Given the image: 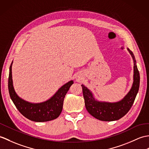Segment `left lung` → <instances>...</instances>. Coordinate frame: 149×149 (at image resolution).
I'll return each mask as SVG.
<instances>
[{
	"label": "left lung",
	"instance_id": "obj_1",
	"mask_svg": "<svg viewBox=\"0 0 149 149\" xmlns=\"http://www.w3.org/2000/svg\"><path fill=\"white\" fill-rule=\"evenodd\" d=\"M130 53L133 59L134 75L133 84L130 92L121 101L116 103L100 102L96 101L91 92L82 84L86 108L88 112L96 119L103 121H113L122 118L129 112L132 107L138 92L140 86V73L136 64L135 58L133 52L129 49Z\"/></svg>",
	"mask_w": 149,
	"mask_h": 149
}]
</instances>
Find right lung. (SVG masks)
<instances>
[{
    "label": "right lung",
    "mask_w": 149,
    "mask_h": 149,
    "mask_svg": "<svg viewBox=\"0 0 149 149\" xmlns=\"http://www.w3.org/2000/svg\"><path fill=\"white\" fill-rule=\"evenodd\" d=\"M12 63L9 68L8 89L10 97L19 112L26 118L35 122H46L56 119L62 111L64 98L74 83L73 81L63 85L47 101L31 103L21 99L15 91L12 80Z\"/></svg>",
    "instance_id": "right-lung-1"
}]
</instances>
